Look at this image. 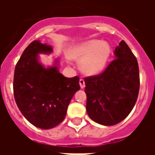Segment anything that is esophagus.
I'll list each match as a JSON object with an SVG mask.
<instances>
[{
	"label": "esophagus",
	"mask_w": 155,
	"mask_h": 155,
	"mask_svg": "<svg viewBox=\"0 0 155 155\" xmlns=\"http://www.w3.org/2000/svg\"><path fill=\"white\" fill-rule=\"evenodd\" d=\"M79 83H80V86H81V89H84L85 87V84H84V81L83 79H81L80 81H79Z\"/></svg>",
	"instance_id": "obj_1"
}]
</instances>
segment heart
Wrapping results in <instances>:
<instances>
[{
	"instance_id": "1",
	"label": "heart",
	"mask_w": 155,
	"mask_h": 155,
	"mask_svg": "<svg viewBox=\"0 0 155 155\" xmlns=\"http://www.w3.org/2000/svg\"><path fill=\"white\" fill-rule=\"evenodd\" d=\"M69 57L81 60V70L88 75H95L104 71L111 55V47L102 40H90L71 46Z\"/></svg>"
}]
</instances>
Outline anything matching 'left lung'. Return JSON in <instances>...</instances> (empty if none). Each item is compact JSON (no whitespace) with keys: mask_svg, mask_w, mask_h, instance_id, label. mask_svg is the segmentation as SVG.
I'll list each match as a JSON object with an SVG mask.
<instances>
[{"mask_svg":"<svg viewBox=\"0 0 155 155\" xmlns=\"http://www.w3.org/2000/svg\"><path fill=\"white\" fill-rule=\"evenodd\" d=\"M114 54L115 60L102 74L84 78L88 115L105 126L120 123L129 115L140 91L139 64L128 45L120 41Z\"/></svg>","mask_w":155,"mask_h":155,"instance_id":"obj_1","label":"left lung"}]
</instances>
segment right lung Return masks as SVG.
<instances>
[{"instance_id":"right-lung-1","label":"right lung","mask_w":155,"mask_h":155,"mask_svg":"<svg viewBox=\"0 0 155 155\" xmlns=\"http://www.w3.org/2000/svg\"><path fill=\"white\" fill-rule=\"evenodd\" d=\"M51 45L32 41L15 65L13 90L15 103L34 126L49 130L64 120L68 105L81 87L78 76L67 78L60 73V60L51 66L40 61V54H50Z\"/></svg>"}]
</instances>
